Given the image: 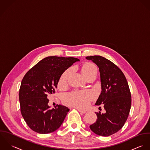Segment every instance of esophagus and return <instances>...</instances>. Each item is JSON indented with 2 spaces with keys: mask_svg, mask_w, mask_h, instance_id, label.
Returning a JSON list of instances; mask_svg holds the SVG:
<instances>
[{
  "mask_svg": "<svg viewBox=\"0 0 150 150\" xmlns=\"http://www.w3.org/2000/svg\"><path fill=\"white\" fill-rule=\"evenodd\" d=\"M78 110L79 112H80L82 113V114H85V113L86 112V111H83V110H80V109H78Z\"/></svg>",
  "mask_w": 150,
  "mask_h": 150,
  "instance_id": "esophagus-1",
  "label": "esophagus"
}]
</instances>
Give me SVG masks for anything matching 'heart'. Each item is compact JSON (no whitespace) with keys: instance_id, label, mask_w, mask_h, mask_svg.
Here are the masks:
<instances>
[{"instance_id":"obj_1","label":"heart","mask_w":150,"mask_h":150,"mask_svg":"<svg viewBox=\"0 0 150 150\" xmlns=\"http://www.w3.org/2000/svg\"><path fill=\"white\" fill-rule=\"evenodd\" d=\"M71 71V68H68L61 74L58 81L59 88L62 89L66 86L68 77ZM81 71L83 75L87 77L92 73L97 72V68L94 64L87 62L82 67ZM93 97V93L89 90H74L64 96L63 102L69 106L85 108L90 104Z\"/></svg>"}]
</instances>
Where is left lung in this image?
Here are the masks:
<instances>
[{"instance_id":"left-lung-1","label":"left lung","mask_w":150,"mask_h":150,"mask_svg":"<svg viewBox=\"0 0 150 150\" xmlns=\"http://www.w3.org/2000/svg\"><path fill=\"white\" fill-rule=\"evenodd\" d=\"M99 68L101 93L96 104H104L106 111L96 112L97 119L90 125V129L97 135L109 136L123 126L131 107V93L126 77L120 68L102 56H88Z\"/></svg>"}]
</instances>
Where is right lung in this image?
I'll list each match as a JSON object with an SVG mask.
<instances>
[{"label": "right lung", "mask_w": 150, "mask_h": 150, "mask_svg": "<svg viewBox=\"0 0 150 150\" xmlns=\"http://www.w3.org/2000/svg\"><path fill=\"white\" fill-rule=\"evenodd\" d=\"M78 61L74 57L49 56L24 75L19 91L20 110L24 120L34 132L52 133L62 123L69 109L61 105L50 109L47 96L55 93L61 74Z\"/></svg>", "instance_id": "add662e5"}]
</instances>
